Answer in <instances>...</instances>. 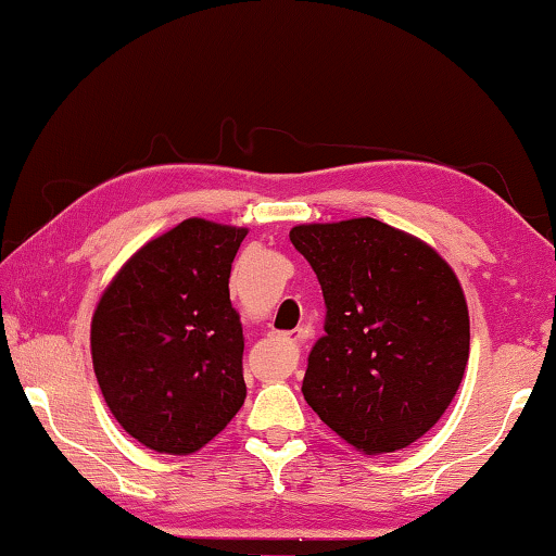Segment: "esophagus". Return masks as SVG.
Wrapping results in <instances>:
<instances>
[{"instance_id":"1","label":"esophagus","mask_w":556,"mask_h":556,"mask_svg":"<svg viewBox=\"0 0 556 556\" xmlns=\"http://www.w3.org/2000/svg\"><path fill=\"white\" fill-rule=\"evenodd\" d=\"M299 339H302V333H299V331H289V333H281V337H279V341L281 343H285V346H289V349H292V361H294V364H296V351H299ZM289 368H292V366H289ZM289 374V371H287Z\"/></svg>"}]
</instances>
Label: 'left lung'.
<instances>
[{"instance_id": "obj_1", "label": "left lung", "mask_w": 556, "mask_h": 556, "mask_svg": "<svg viewBox=\"0 0 556 556\" xmlns=\"http://www.w3.org/2000/svg\"><path fill=\"white\" fill-rule=\"evenodd\" d=\"M289 240L326 304V333L302 383L306 403L366 455L416 443L455 399L470 356L468 302L453 267L374 217L296 225Z\"/></svg>"}]
</instances>
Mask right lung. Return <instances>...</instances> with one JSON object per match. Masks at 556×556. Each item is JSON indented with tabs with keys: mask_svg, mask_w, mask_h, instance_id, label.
Wrapping results in <instances>:
<instances>
[{
	"mask_svg": "<svg viewBox=\"0 0 556 556\" xmlns=\"http://www.w3.org/2000/svg\"><path fill=\"white\" fill-rule=\"evenodd\" d=\"M247 227L182 219L111 279L91 319L103 401L155 453L190 455L242 408L244 337L230 269Z\"/></svg>",
	"mask_w": 556,
	"mask_h": 556,
	"instance_id": "right-lung-1",
	"label": "right lung"
}]
</instances>
